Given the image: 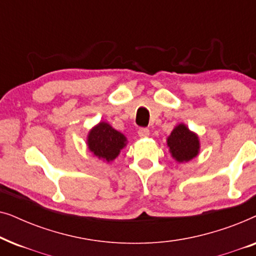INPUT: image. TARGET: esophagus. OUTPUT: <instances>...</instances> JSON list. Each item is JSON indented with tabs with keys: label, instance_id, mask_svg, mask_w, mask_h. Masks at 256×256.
Masks as SVG:
<instances>
[{
	"label": "esophagus",
	"instance_id": "obj_1",
	"mask_svg": "<svg viewBox=\"0 0 256 256\" xmlns=\"http://www.w3.org/2000/svg\"><path fill=\"white\" fill-rule=\"evenodd\" d=\"M138 136L140 138H148L149 136V129H146V128H140L138 129Z\"/></svg>",
	"mask_w": 256,
	"mask_h": 256
}]
</instances>
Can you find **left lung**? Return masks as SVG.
Wrapping results in <instances>:
<instances>
[{
	"label": "left lung",
	"instance_id": "left-lung-1",
	"mask_svg": "<svg viewBox=\"0 0 256 256\" xmlns=\"http://www.w3.org/2000/svg\"><path fill=\"white\" fill-rule=\"evenodd\" d=\"M166 144L174 160L178 163L188 162L198 156L200 150V142L196 132H191L186 124H180L172 129L168 136Z\"/></svg>",
	"mask_w": 256,
	"mask_h": 256
}]
</instances>
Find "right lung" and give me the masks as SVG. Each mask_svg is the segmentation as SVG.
Wrapping results in <instances>:
<instances>
[{
    "label": "right lung",
    "instance_id": "1",
    "mask_svg": "<svg viewBox=\"0 0 256 256\" xmlns=\"http://www.w3.org/2000/svg\"><path fill=\"white\" fill-rule=\"evenodd\" d=\"M127 143V138L122 132L115 130L104 121L94 126L87 135V146L90 152L107 163L116 158Z\"/></svg>",
    "mask_w": 256,
    "mask_h": 256
}]
</instances>
